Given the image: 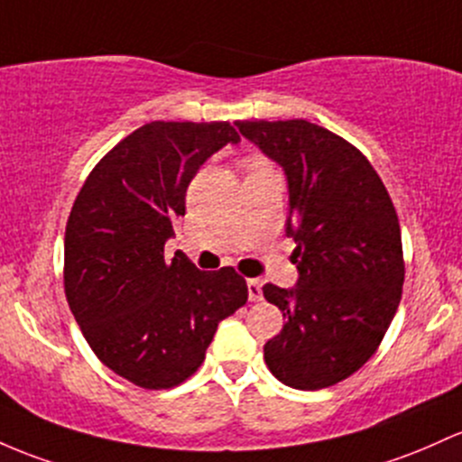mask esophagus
I'll use <instances>...</instances> for the list:
<instances>
[{
    "label": "esophagus",
    "mask_w": 462,
    "mask_h": 462,
    "mask_svg": "<svg viewBox=\"0 0 462 462\" xmlns=\"http://www.w3.org/2000/svg\"><path fill=\"white\" fill-rule=\"evenodd\" d=\"M247 296H250V300H252V302L261 300V298H263L261 282L254 281V278H250V281H247Z\"/></svg>",
    "instance_id": "1"
}]
</instances>
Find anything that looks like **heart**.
<instances>
[{"label": "heart", "instance_id": "b5f03b06", "mask_svg": "<svg viewBox=\"0 0 462 462\" xmlns=\"http://www.w3.org/2000/svg\"><path fill=\"white\" fill-rule=\"evenodd\" d=\"M258 164H263V162H250V169H252V166H258Z\"/></svg>", "mask_w": 462, "mask_h": 462}]
</instances>
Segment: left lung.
<instances>
[{"instance_id":"obj_1","label":"left lung","mask_w":462,"mask_h":462,"mask_svg":"<svg viewBox=\"0 0 462 462\" xmlns=\"http://www.w3.org/2000/svg\"><path fill=\"white\" fill-rule=\"evenodd\" d=\"M287 177V236L298 282L263 287L285 324L265 344L273 377L298 390L342 382L377 351L402 302V230L377 171L353 144L307 120H239Z\"/></svg>"}]
</instances>
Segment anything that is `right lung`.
<instances>
[{
  "mask_svg": "<svg viewBox=\"0 0 462 462\" xmlns=\"http://www.w3.org/2000/svg\"><path fill=\"white\" fill-rule=\"evenodd\" d=\"M241 142L230 123H149L96 164L65 227V296L96 357L140 388L186 382L221 320L247 302L232 267L164 261L186 189L212 153Z\"/></svg>",
  "mask_w": 462,
  "mask_h": 462,
  "instance_id": "right-lung-1",
  "label": "right lung"
}]
</instances>
